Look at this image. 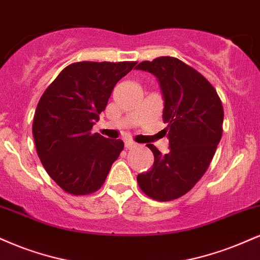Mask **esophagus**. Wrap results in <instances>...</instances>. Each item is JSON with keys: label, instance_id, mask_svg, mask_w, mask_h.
<instances>
[{"label": "esophagus", "instance_id": "obj_1", "mask_svg": "<svg viewBox=\"0 0 260 260\" xmlns=\"http://www.w3.org/2000/svg\"><path fill=\"white\" fill-rule=\"evenodd\" d=\"M124 146H126V149H133V148H136L137 144L131 142V140H126V142H124Z\"/></svg>", "mask_w": 260, "mask_h": 260}]
</instances>
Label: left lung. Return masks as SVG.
Returning <instances> with one entry per match:
<instances>
[{"label":"left lung","instance_id":"1","mask_svg":"<svg viewBox=\"0 0 260 260\" xmlns=\"http://www.w3.org/2000/svg\"><path fill=\"white\" fill-rule=\"evenodd\" d=\"M136 69L157 79L170 139V151L164 155L148 144L154 165L137 180L149 198L171 201L185 195L207 171L223 133V105L214 87L179 59L160 57Z\"/></svg>","mask_w":260,"mask_h":260}]
</instances>
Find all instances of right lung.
Segmentation results:
<instances>
[{"label": "right lung", "mask_w": 260, "mask_h": 260, "mask_svg": "<svg viewBox=\"0 0 260 260\" xmlns=\"http://www.w3.org/2000/svg\"><path fill=\"white\" fill-rule=\"evenodd\" d=\"M136 61H80L49 84L37 104L34 140L43 167L64 191L87 195L103 185L123 149L92 128L105 110L115 84Z\"/></svg>", "instance_id": "obj_1"}]
</instances>
